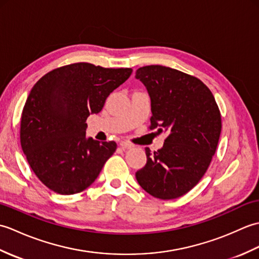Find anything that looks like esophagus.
Wrapping results in <instances>:
<instances>
[{
    "label": "esophagus",
    "mask_w": 259,
    "mask_h": 259,
    "mask_svg": "<svg viewBox=\"0 0 259 259\" xmlns=\"http://www.w3.org/2000/svg\"><path fill=\"white\" fill-rule=\"evenodd\" d=\"M119 145L121 148H122V149H131V148H134V146L131 145L130 142H126V141H121Z\"/></svg>",
    "instance_id": "esophagus-1"
}]
</instances>
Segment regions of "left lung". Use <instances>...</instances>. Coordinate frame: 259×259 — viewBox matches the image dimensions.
I'll use <instances>...</instances> for the list:
<instances>
[{
  "instance_id": "1",
  "label": "left lung",
  "mask_w": 259,
  "mask_h": 259,
  "mask_svg": "<svg viewBox=\"0 0 259 259\" xmlns=\"http://www.w3.org/2000/svg\"><path fill=\"white\" fill-rule=\"evenodd\" d=\"M136 78L151 100L150 130L168 133L161 149L151 153L146 148L147 163L136 178L149 195L176 199L207 171L221 136V111L207 85L181 71L147 65L137 70Z\"/></svg>"
}]
</instances>
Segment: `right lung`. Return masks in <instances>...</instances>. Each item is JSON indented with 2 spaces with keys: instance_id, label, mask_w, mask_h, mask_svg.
I'll list each match as a JSON object with an SVG mask.
<instances>
[{
  "instance_id": "add662e5",
  "label": "right lung",
  "mask_w": 259,
  "mask_h": 259,
  "mask_svg": "<svg viewBox=\"0 0 259 259\" xmlns=\"http://www.w3.org/2000/svg\"><path fill=\"white\" fill-rule=\"evenodd\" d=\"M131 73L80 62L50 71L32 88L22 111L21 146L49 189L74 195L97 179L117 144L87 138L85 121Z\"/></svg>"
}]
</instances>
